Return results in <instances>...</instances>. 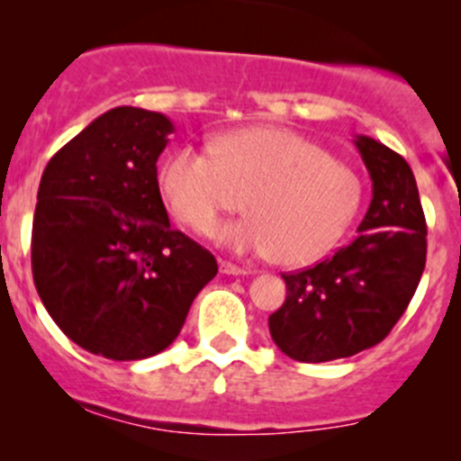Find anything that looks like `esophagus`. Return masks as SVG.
I'll use <instances>...</instances> for the list:
<instances>
[{
  "instance_id": "obj_1",
  "label": "esophagus",
  "mask_w": 461,
  "mask_h": 461,
  "mask_svg": "<svg viewBox=\"0 0 461 461\" xmlns=\"http://www.w3.org/2000/svg\"><path fill=\"white\" fill-rule=\"evenodd\" d=\"M218 267H221V272L227 274V276H243V274H248V269L239 267V265L230 263V260H221V263H218Z\"/></svg>"
}]
</instances>
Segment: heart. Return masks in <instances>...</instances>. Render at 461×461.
Here are the masks:
<instances>
[{
	"label": "heart",
	"mask_w": 461,
	"mask_h": 461,
	"mask_svg": "<svg viewBox=\"0 0 461 461\" xmlns=\"http://www.w3.org/2000/svg\"><path fill=\"white\" fill-rule=\"evenodd\" d=\"M158 187L189 230L212 234L222 213L249 216L222 227L236 252L305 265L328 254L361 204L359 176L323 147L281 127H249L209 147L183 144L165 158Z\"/></svg>",
	"instance_id": "1"
}]
</instances>
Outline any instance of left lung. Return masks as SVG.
<instances>
[{
  "label": "left lung",
  "instance_id": "1",
  "mask_svg": "<svg viewBox=\"0 0 461 461\" xmlns=\"http://www.w3.org/2000/svg\"><path fill=\"white\" fill-rule=\"evenodd\" d=\"M373 180L359 236L314 267L283 274L285 303L269 334L290 359H343L388 337L415 294L426 265V218L415 176L399 153L355 138Z\"/></svg>",
  "mask_w": 461,
  "mask_h": 461
}]
</instances>
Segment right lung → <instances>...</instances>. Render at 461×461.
Returning <instances> with one entry per match:
<instances>
[{
    "instance_id": "right-lung-1",
    "label": "right lung",
    "mask_w": 461,
    "mask_h": 461,
    "mask_svg": "<svg viewBox=\"0 0 461 461\" xmlns=\"http://www.w3.org/2000/svg\"><path fill=\"white\" fill-rule=\"evenodd\" d=\"M174 124L115 106L49 160L32 218V281L58 328L93 355L136 361L171 346L216 258L171 230L158 156Z\"/></svg>"
}]
</instances>
